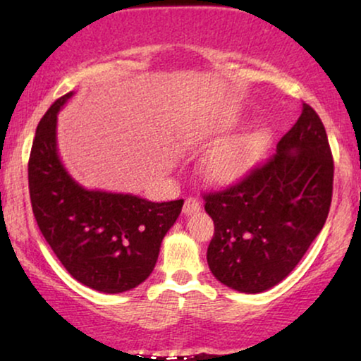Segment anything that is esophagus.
Wrapping results in <instances>:
<instances>
[{
    "label": "esophagus",
    "instance_id": "obj_1",
    "mask_svg": "<svg viewBox=\"0 0 361 361\" xmlns=\"http://www.w3.org/2000/svg\"><path fill=\"white\" fill-rule=\"evenodd\" d=\"M199 210H200V200L197 199V197H187L184 202V214L192 215Z\"/></svg>",
    "mask_w": 361,
    "mask_h": 361
}]
</instances>
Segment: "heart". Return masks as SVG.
Listing matches in <instances>:
<instances>
[{"instance_id":"heart-1","label":"heart","mask_w":361,"mask_h":361,"mask_svg":"<svg viewBox=\"0 0 361 361\" xmlns=\"http://www.w3.org/2000/svg\"><path fill=\"white\" fill-rule=\"evenodd\" d=\"M236 126V120L221 121L216 130L230 131ZM271 133L268 128H255L238 135L207 152L202 172L214 184H230L243 177L268 149Z\"/></svg>"}]
</instances>
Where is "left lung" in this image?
<instances>
[{
	"label": "left lung",
	"instance_id": "8db88e82",
	"mask_svg": "<svg viewBox=\"0 0 361 361\" xmlns=\"http://www.w3.org/2000/svg\"><path fill=\"white\" fill-rule=\"evenodd\" d=\"M334 157L317 113L302 103L276 152L226 189L204 194L215 225L207 263L240 293L273 288L293 271L327 220Z\"/></svg>",
	"mask_w": 361,
	"mask_h": 361
}]
</instances>
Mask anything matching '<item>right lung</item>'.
Returning <instances> with one entry per match:
<instances>
[{
    "instance_id": "1",
    "label": "right lung",
    "mask_w": 361,
    "mask_h": 361,
    "mask_svg": "<svg viewBox=\"0 0 361 361\" xmlns=\"http://www.w3.org/2000/svg\"><path fill=\"white\" fill-rule=\"evenodd\" d=\"M72 95L57 98L37 125L27 164L32 214L73 279L100 293H125L152 273L184 200L156 204L78 185L63 169L56 142L57 111Z\"/></svg>"
}]
</instances>
